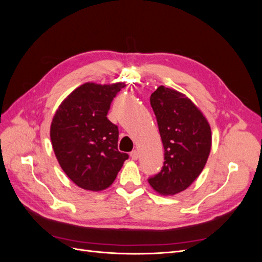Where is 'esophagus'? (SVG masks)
Listing matches in <instances>:
<instances>
[{"label":"esophagus","mask_w":262,"mask_h":262,"mask_svg":"<svg viewBox=\"0 0 262 262\" xmlns=\"http://www.w3.org/2000/svg\"><path fill=\"white\" fill-rule=\"evenodd\" d=\"M130 156H131V158L133 161H137L138 158H139V152L137 149H134V150H132V152L130 153Z\"/></svg>","instance_id":"esophagus-1"}]
</instances>
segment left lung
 Returning <instances> with one entry per match:
<instances>
[{"instance_id":"1","label":"left lung","mask_w":262,"mask_h":262,"mask_svg":"<svg viewBox=\"0 0 262 262\" xmlns=\"http://www.w3.org/2000/svg\"><path fill=\"white\" fill-rule=\"evenodd\" d=\"M165 149L164 166L148 184L156 192L173 195L199 177L210 155L211 128L201 110L185 94L160 86L150 95Z\"/></svg>"}]
</instances>
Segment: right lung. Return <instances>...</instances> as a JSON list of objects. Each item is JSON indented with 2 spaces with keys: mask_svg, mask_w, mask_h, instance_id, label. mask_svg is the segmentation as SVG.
<instances>
[{
  "mask_svg": "<svg viewBox=\"0 0 262 262\" xmlns=\"http://www.w3.org/2000/svg\"><path fill=\"white\" fill-rule=\"evenodd\" d=\"M124 83H85L61 102L50 138L61 168L76 186L101 191L112 186L129 155L118 150V126L107 118Z\"/></svg>",
  "mask_w": 262,
  "mask_h": 262,
  "instance_id": "obj_1",
  "label": "right lung"
}]
</instances>
